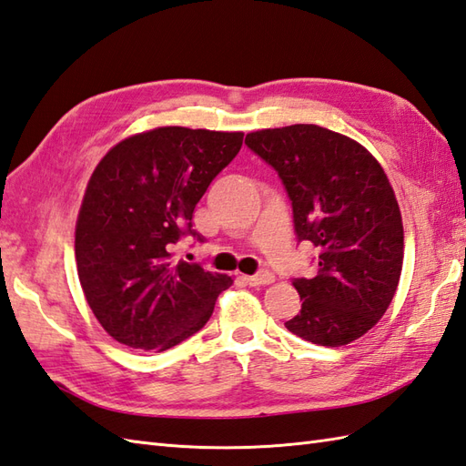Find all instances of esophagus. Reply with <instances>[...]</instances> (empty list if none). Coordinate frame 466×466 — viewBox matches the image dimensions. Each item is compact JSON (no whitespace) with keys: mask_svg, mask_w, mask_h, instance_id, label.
<instances>
[{"mask_svg":"<svg viewBox=\"0 0 466 466\" xmlns=\"http://www.w3.org/2000/svg\"><path fill=\"white\" fill-rule=\"evenodd\" d=\"M248 285H254V288H259V285H269L276 281V276H273L271 271H259L256 276H248L244 278Z\"/></svg>","mask_w":466,"mask_h":466,"instance_id":"34e87169","label":"esophagus"}]
</instances>
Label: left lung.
I'll list each match as a JSON object with an SVG mask.
<instances>
[{
	"instance_id": "8db88e82",
	"label": "left lung",
	"mask_w": 466,
	"mask_h": 466,
	"mask_svg": "<svg viewBox=\"0 0 466 466\" xmlns=\"http://www.w3.org/2000/svg\"><path fill=\"white\" fill-rule=\"evenodd\" d=\"M246 146L278 171L299 242L319 249L317 276L295 278L301 311L285 327L342 347L390 307L403 264V226L381 165L360 143L313 124L261 129Z\"/></svg>"
}]
</instances>
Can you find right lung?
Here are the masks:
<instances>
[{
    "mask_svg": "<svg viewBox=\"0 0 466 466\" xmlns=\"http://www.w3.org/2000/svg\"><path fill=\"white\" fill-rule=\"evenodd\" d=\"M242 131L157 127L119 141L94 169L76 220L86 301L112 339L167 350L207 325L232 278L173 259L197 202L242 147Z\"/></svg>",
    "mask_w": 466,
    "mask_h": 466,
    "instance_id": "right-lung-1",
    "label": "right lung"
}]
</instances>
